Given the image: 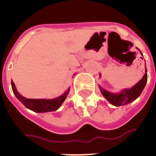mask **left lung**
I'll use <instances>...</instances> for the list:
<instances>
[{
	"label": "left lung",
	"mask_w": 156,
	"mask_h": 156,
	"mask_svg": "<svg viewBox=\"0 0 156 156\" xmlns=\"http://www.w3.org/2000/svg\"><path fill=\"white\" fill-rule=\"evenodd\" d=\"M141 54L143 55V53H141ZM141 58L143 59V57ZM146 72H147V70H146V73L142 78V79L137 84H135L133 87H131L130 89H124L120 94H112V93H110L105 90L103 88L100 87V86H99V87H100L102 94L104 96L105 98L111 104L115 106H124V105L128 104V103L133 102V100H136L141 94L143 90H144V87H145L146 81H147V73H146Z\"/></svg>",
	"instance_id": "1"
}]
</instances>
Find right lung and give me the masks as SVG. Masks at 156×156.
Segmentation results:
<instances>
[{"instance_id":"1","label":"right lung","mask_w":156,"mask_h":156,"mask_svg":"<svg viewBox=\"0 0 156 156\" xmlns=\"http://www.w3.org/2000/svg\"><path fill=\"white\" fill-rule=\"evenodd\" d=\"M11 85H12V89L13 91V94L16 97V98L26 106V108L35 112H53L55 110L58 109L60 107L61 105L64 102V100L66 98L67 95L69 93V88L67 90L66 92L64 94L61 95L60 97L57 98L53 99V100H45V99H39V100H35V99H27L26 97L20 95L16 90V88L15 87L13 81H11Z\"/></svg>"}]
</instances>
